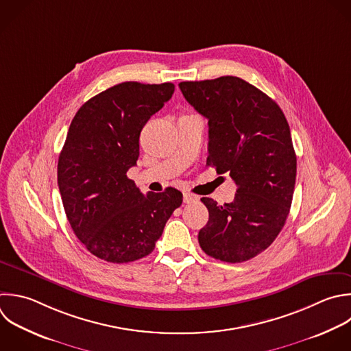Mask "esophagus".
<instances>
[{
  "label": "esophagus",
  "mask_w": 351,
  "mask_h": 351,
  "mask_svg": "<svg viewBox=\"0 0 351 351\" xmlns=\"http://www.w3.org/2000/svg\"><path fill=\"white\" fill-rule=\"evenodd\" d=\"M199 200V197L196 196V195H192V193H184V203H186V204H189V203H195V202H197Z\"/></svg>",
  "instance_id": "1"
}]
</instances>
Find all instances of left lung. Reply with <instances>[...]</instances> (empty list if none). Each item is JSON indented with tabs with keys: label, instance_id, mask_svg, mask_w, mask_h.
Wrapping results in <instances>:
<instances>
[{
	"label": "left lung",
	"instance_id": "obj_1",
	"mask_svg": "<svg viewBox=\"0 0 351 351\" xmlns=\"http://www.w3.org/2000/svg\"><path fill=\"white\" fill-rule=\"evenodd\" d=\"M186 101L208 119L207 166L237 185L232 203L202 197L208 222L202 250L239 263L265 251L289 214L296 155L288 122L274 100L237 77L181 82Z\"/></svg>",
	"mask_w": 351,
	"mask_h": 351
}]
</instances>
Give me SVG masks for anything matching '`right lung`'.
I'll list each match as a JSON object with an SVG mask.
<instances>
[{
  "mask_svg": "<svg viewBox=\"0 0 351 351\" xmlns=\"http://www.w3.org/2000/svg\"><path fill=\"white\" fill-rule=\"evenodd\" d=\"M173 93L170 82H122L88 100L70 125L58 184L75 236L100 259L126 263L151 254L182 203L176 188L143 195L126 176L144 125Z\"/></svg>",
  "mask_w": 351,
  "mask_h": 351,
  "instance_id": "right-lung-1",
  "label": "right lung"
}]
</instances>
